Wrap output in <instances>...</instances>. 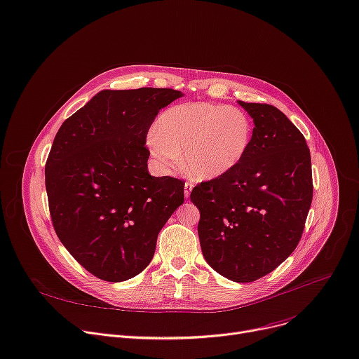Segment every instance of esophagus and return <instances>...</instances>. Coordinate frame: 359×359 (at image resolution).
<instances>
[{
    "label": "esophagus",
    "mask_w": 359,
    "mask_h": 359,
    "mask_svg": "<svg viewBox=\"0 0 359 359\" xmlns=\"http://www.w3.org/2000/svg\"><path fill=\"white\" fill-rule=\"evenodd\" d=\"M192 187H194L192 183H189V182L184 183V196H186V198L190 196V192H192Z\"/></svg>",
    "instance_id": "34e87169"
}]
</instances>
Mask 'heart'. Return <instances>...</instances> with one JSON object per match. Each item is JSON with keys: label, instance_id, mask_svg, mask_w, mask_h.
<instances>
[{"label": "heart", "instance_id": "obj_1", "mask_svg": "<svg viewBox=\"0 0 359 359\" xmlns=\"http://www.w3.org/2000/svg\"><path fill=\"white\" fill-rule=\"evenodd\" d=\"M254 135L252 118L241 108L189 102L170 107L147 135L151 156L165 169L182 164L199 179H217L247 156Z\"/></svg>", "mask_w": 359, "mask_h": 359}]
</instances>
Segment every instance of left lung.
I'll list each match as a JSON object with an SVG mask.
<instances>
[{
    "instance_id": "left-lung-1",
    "label": "left lung",
    "mask_w": 359,
    "mask_h": 359,
    "mask_svg": "<svg viewBox=\"0 0 359 359\" xmlns=\"http://www.w3.org/2000/svg\"><path fill=\"white\" fill-rule=\"evenodd\" d=\"M252 118L251 147L240 165L196 184L198 233L208 264L236 283L267 276L297 247L313 198L303 134L280 109L238 101Z\"/></svg>"
}]
</instances>
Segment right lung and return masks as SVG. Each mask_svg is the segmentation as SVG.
Returning a JSON list of instances; mask_svg holds the SVG:
<instances>
[{
    "instance_id": "add662e5",
    "label": "right lung",
    "mask_w": 359,
    "mask_h": 359,
    "mask_svg": "<svg viewBox=\"0 0 359 359\" xmlns=\"http://www.w3.org/2000/svg\"><path fill=\"white\" fill-rule=\"evenodd\" d=\"M176 89L101 90L59 128L46 161L53 228L90 274L126 281L153 259L160 229L184 201L180 179L147 170V133Z\"/></svg>"
}]
</instances>
